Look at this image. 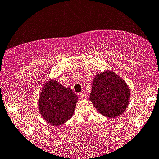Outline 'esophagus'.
<instances>
[{
  "instance_id": "34e87169",
  "label": "esophagus",
  "mask_w": 159,
  "mask_h": 159,
  "mask_svg": "<svg viewBox=\"0 0 159 159\" xmlns=\"http://www.w3.org/2000/svg\"><path fill=\"white\" fill-rule=\"evenodd\" d=\"M79 97L82 99L87 98V95H86V94H84V93H81V94H79Z\"/></svg>"
}]
</instances>
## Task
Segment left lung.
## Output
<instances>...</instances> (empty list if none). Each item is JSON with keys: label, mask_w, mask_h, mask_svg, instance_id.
I'll return each mask as SVG.
<instances>
[{"label": "left lung", "mask_w": 159, "mask_h": 159, "mask_svg": "<svg viewBox=\"0 0 159 159\" xmlns=\"http://www.w3.org/2000/svg\"><path fill=\"white\" fill-rule=\"evenodd\" d=\"M130 89L125 81L111 70L97 74L93 81L90 101L101 114L115 118L129 105Z\"/></svg>", "instance_id": "obj_1"}]
</instances>
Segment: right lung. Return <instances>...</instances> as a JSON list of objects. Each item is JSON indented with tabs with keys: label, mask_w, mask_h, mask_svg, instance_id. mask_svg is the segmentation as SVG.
<instances>
[{
	"label": "right lung",
	"mask_w": 159,
	"mask_h": 159,
	"mask_svg": "<svg viewBox=\"0 0 159 159\" xmlns=\"http://www.w3.org/2000/svg\"><path fill=\"white\" fill-rule=\"evenodd\" d=\"M78 96L57 81H46L38 98L40 114L53 126L63 125L73 116Z\"/></svg>",
	"instance_id": "obj_1"
}]
</instances>
